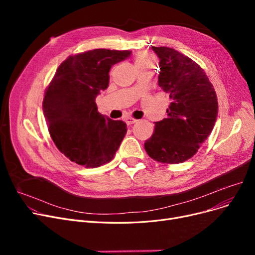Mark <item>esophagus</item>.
<instances>
[{"mask_svg":"<svg viewBox=\"0 0 255 255\" xmlns=\"http://www.w3.org/2000/svg\"><path fill=\"white\" fill-rule=\"evenodd\" d=\"M124 121H125L127 125H132V124H134L136 122V120L131 118V117H125Z\"/></svg>","mask_w":255,"mask_h":255,"instance_id":"esophagus-1","label":"esophagus"}]
</instances>
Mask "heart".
<instances>
[{"label":"heart","instance_id":"1","mask_svg":"<svg viewBox=\"0 0 255 255\" xmlns=\"http://www.w3.org/2000/svg\"><path fill=\"white\" fill-rule=\"evenodd\" d=\"M153 58L148 55V53H139V55L135 58V66L138 65H146V64H152Z\"/></svg>","mask_w":255,"mask_h":255}]
</instances>
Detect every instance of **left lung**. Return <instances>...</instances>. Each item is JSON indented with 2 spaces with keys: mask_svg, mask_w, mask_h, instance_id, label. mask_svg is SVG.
<instances>
[{
  "mask_svg": "<svg viewBox=\"0 0 255 255\" xmlns=\"http://www.w3.org/2000/svg\"><path fill=\"white\" fill-rule=\"evenodd\" d=\"M159 58L158 86L171 100L167 118L155 122L144 142L148 155L161 163H182L194 156L215 126L216 92L200 66L178 50L152 46Z\"/></svg>",
  "mask_w": 255,
  "mask_h": 255,
  "instance_id": "obj_1",
  "label": "left lung"
}]
</instances>
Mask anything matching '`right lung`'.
Returning <instances> with one entry per match:
<instances>
[{
	"mask_svg": "<svg viewBox=\"0 0 255 255\" xmlns=\"http://www.w3.org/2000/svg\"><path fill=\"white\" fill-rule=\"evenodd\" d=\"M130 55L99 48L70 56L46 89L42 109L49 134L72 162L94 168L114 159L127 125L99 114L95 100L109 87L112 66Z\"/></svg>",
	"mask_w": 255,
	"mask_h": 255,
	"instance_id": "add662e5",
	"label": "right lung"
}]
</instances>
